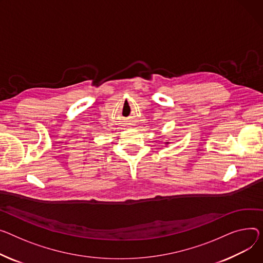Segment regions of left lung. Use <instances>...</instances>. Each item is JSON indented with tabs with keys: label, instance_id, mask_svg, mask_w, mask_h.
<instances>
[{
	"label": "left lung",
	"instance_id": "left-lung-1",
	"mask_svg": "<svg viewBox=\"0 0 263 263\" xmlns=\"http://www.w3.org/2000/svg\"><path fill=\"white\" fill-rule=\"evenodd\" d=\"M166 144H168V143H166Z\"/></svg>",
	"mask_w": 263,
	"mask_h": 263
}]
</instances>
